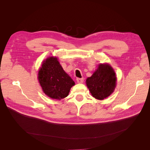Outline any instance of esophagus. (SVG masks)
I'll use <instances>...</instances> for the list:
<instances>
[{
  "label": "esophagus",
  "mask_w": 150,
  "mask_h": 150,
  "mask_svg": "<svg viewBox=\"0 0 150 150\" xmlns=\"http://www.w3.org/2000/svg\"><path fill=\"white\" fill-rule=\"evenodd\" d=\"M76 81L78 83H83V81H84V79L83 78H76Z\"/></svg>",
  "instance_id": "1"
}]
</instances>
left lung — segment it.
Here are the masks:
<instances>
[{"instance_id": "obj_1", "label": "left lung", "mask_w": 150, "mask_h": 150, "mask_svg": "<svg viewBox=\"0 0 150 150\" xmlns=\"http://www.w3.org/2000/svg\"><path fill=\"white\" fill-rule=\"evenodd\" d=\"M117 78L112 67L108 64H100L97 69L86 81L93 97L102 100L114 92Z\"/></svg>"}]
</instances>
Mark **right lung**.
<instances>
[{"label": "right lung", "instance_id": "right-lung-1", "mask_svg": "<svg viewBox=\"0 0 150 150\" xmlns=\"http://www.w3.org/2000/svg\"><path fill=\"white\" fill-rule=\"evenodd\" d=\"M38 80L45 95L61 100L69 95L75 82L63 70L57 57L45 59L38 72Z\"/></svg>", "mask_w": 150, "mask_h": 150}]
</instances>
